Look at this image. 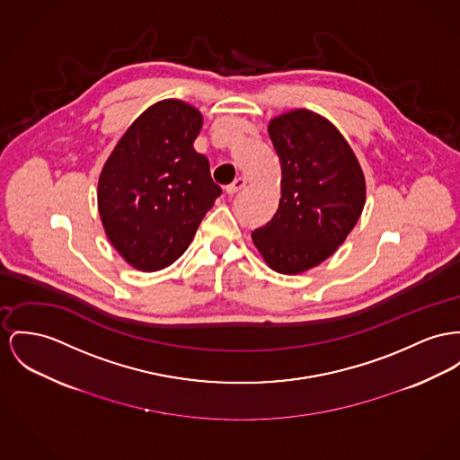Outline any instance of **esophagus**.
Wrapping results in <instances>:
<instances>
[{"label": "esophagus", "mask_w": 460, "mask_h": 460, "mask_svg": "<svg viewBox=\"0 0 460 460\" xmlns=\"http://www.w3.org/2000/svg\"><path fill=\"white\" fill-rule=\"evenodd\" d=\"M245 184H247V180L245 178H237L234 183L226 184V193H237L239 190H243Z\"/></svg>", "instance_id": "1"}]
</instances>
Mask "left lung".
Returning <instances> with one entry per match:
<instances>
[{"mask_svg":"<svg viewBox=\"0 0 460 460\" xmlns=\"http://www.w3.org/2000/svg\"><path fill=\"white\" fill-rule=\"evenodd\" d=\"M269 136L280 162V200L251 237L272 270L296 276L343 244L363 213L367 181L337 127L310 110L272 119Z\"/></svg>","mask_w":460,"mask_h":460,"instance_id":"obj_1","label":"left lung"}]
</instances>
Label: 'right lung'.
Segmentation results:
<instances>
[{"instance_id": "1", "label": "right lung", "mask_w": 460, "mask_h": 460, "mask_svg": "<svg viewBox=\"0 0 460 460\" xmlns=\"http://www.w3.org/2000/svg\"><path fill=\"white\" fill-rule=\"evenodd\" d=\"M202 120L184 101H158L125 130L101 171L97 208L106 237L141 272L174 263L221 195L209 160L193 150Z\"/></svg>"}]
</instances>
